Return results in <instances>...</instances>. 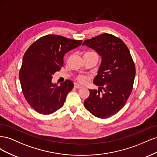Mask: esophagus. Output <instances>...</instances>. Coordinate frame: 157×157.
Masks as SVG:
<instances>
[{
    "label": "esophagus",
    "mask_w": 157,
    "mask_h": 157,
    "mask_svg": "<svg viewBox=\"0 0 157 157\" xmlns=\"http://www.w3.org/2000/svg\"><path fill=\"white\" fill-rule=\"evenodd\" d=\"M74 87L75 88H81L82 86H81V85H80V84H77V83H75L74 84Z\"/></svg>",
    "instance_id": "obj_1"
}]
</instances>
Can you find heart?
Here are the masks:
<instances>
[{
    "mask_svg": "<svg viewBox=\"0 0 157 157\" xmlns=\"http://www.w3.org/2000/svg\"><path fill=\"white\" fill-rule=\"evenodd\" d=\"M77 78L80 83H82V84H85V83L88 82L89 80V77H88V76L84 75H78Z\"/></svg>",
    "mask_w": 157,
    "mask_h": 157,
    "instance_id": "b5f03b06",
    "label": "heart"
}]
</instances>
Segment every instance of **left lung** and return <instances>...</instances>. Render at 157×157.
<instances>
[{
    "mask_svg": "<svg viewBox=\"0 0 157 157\" xmlns=\"http://www.w3.org/2000/svg\"><path fill=\"white\" fill-rule=\"evenodd\" d=\"M86 45L101 57L94 84L84 105L95 117L107 118L125 105L132 91L136 67L128 47L119 38L108 33L84 40Z\"/></svg>",
    "mask_w": 157,
    "mask_h": 157,
    "instance_id": "left-lung-1",
    "label": "left lung"
}]
</instances>
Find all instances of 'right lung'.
I'll use <instances>...</instances> for the list:
<instances>
[{"label":"right lung","mask_w":157,"mask_h":157,"mask_svg":"<svg viewBox=\"0 0 157 157\" xmlns=\"http://www.w3.org/2000/svg\"><path fill=\"white\" fill-rule=\"evenodd\" d=\"M82 42L48 35L36 40L25 52L19 78L25 99L37 113L50 115L63 105L74 84L66 80L58 86L52 82V75L63 65L65 54Z\"/></svg>","instance_id":"right-lung-1"}]
</instances>
